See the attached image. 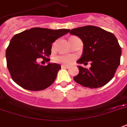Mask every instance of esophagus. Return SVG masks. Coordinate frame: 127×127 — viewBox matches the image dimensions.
Instances as JSON below:
<instances>
[{"mask_svg":"<svg viewBox=\"0 0 127 127\" xmlns=\"http://www.w3.org/2000/svg\"><path fill=\"white\" fill-rule=\"evenodd\" d=\"M62 68H69V66L65 65H62Z\"/></svg>","mask_w":127,"mask_h":127,"instance_id":"esophagus-1","label":"esophagus"}]
</instances>
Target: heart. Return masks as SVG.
Segmentation results:
<instances>
[{
    "label": "heart",
    "mask_w": 127,
    "mask_h": 127,
    "mask_svg": "<svg viewBox=\"0 0 127 127\" xmlns=\"http://www.w3.org/2000/svg\"><path fill=\"white\" fill-rule=\"evenodd\" d=\"M74 60V57L72 55H57L53 57L55 62L62 64L64 65H69Z\"/></svg>",
    "instance_id": "1"
}]
</instances>
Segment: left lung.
I'll return each mask as SVG.
<instances>
[{
  "label": "left lung",
  "instance_id": "left-lung-1",
  "mask_svg": "<svg viewBox=\"0 0 127 127\" xmlns=\"http://www.w3.org/2000/svg\"><path fill=\"white\" fill-rule=\"evenodd\" d=\"M70 34L77 36L84 44L78 64L90 62V68L78 65L79 73L74 77L76 83L91 89L103 87L114 76L121 63V47L111 32L101 28L86 26L72 29Z\"/></svg>",
  "mask_w": 127,
  "mask_h": 127
}]
</instances>
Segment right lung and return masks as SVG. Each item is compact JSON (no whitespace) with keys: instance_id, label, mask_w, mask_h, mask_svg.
<instances>
[{"instance_id":"1","label":"right lung","mask_w":127,"mask_h":127,"mask_svg":"<svg viewBox=\"0 0 127 127\" xmlns=\"http://www.w3.org/2000/svg\"><path fill=\"white\" fill-rule=\"evenodd\" d=\"M70 30L33 28L12 38L6 51V65L15 83L26 90L40 91L52 85L61 69L58 64H38V58L50 59L52 43Z\"/></svg>"}]
</instances>
